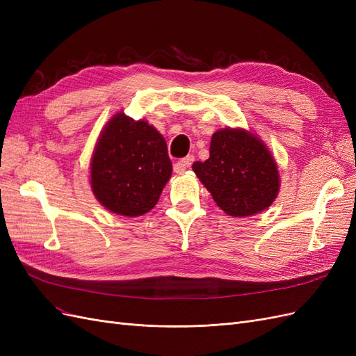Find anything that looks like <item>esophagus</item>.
Masks as SVG:
<instances>
[{
    "mask_svg": "<svg viewBox=\"0 0 356 356\" xmlns=\"http://www.w3.org/2000/svg\"><path fill=\"white\" fill-rule=\"evenodd\" d=\"M193 161H195V156H186L184 159H181L178 163L175 165V172L177 174H182L187 168H190L193 165Z\"/></svg>",
    "mask_w": 356,
    "mask_h": 356,
    "instance_id": "34e87169",
    "label": "esophagus"
}]
</instances>
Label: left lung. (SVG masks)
<instances>
[{
    "mask_svg": "<svg viewBox=\"0 0 356 356\" xmlns=\"http://www.w3.org/2000/svg\"><path fill=\"white\" fill-rule=\"evenodd\" d=\"M193 170L225 213L245 218L266 211L281 187L277 163L258 135L224 127L211 138L209 159Z\"/></svg>",
    "mask_w": 356,
    "mask_h": 356,
    "instance_id": "8db88e82",
    "label": "left lung"
}]
</instances>
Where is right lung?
Segmentation results:
<instances>
[{
	"mask_svg": "<svg viewBox=\"0 0 356 356\" xmlns=\"http://www.w3.org/2000/svg\"><path fill=\"white\" fill-rule=\"evenodd\" d=\"M172 175L165 138L123 111L104 126L90 159V187L105 209L123 217L152 211Z\"/></svg>",
	"mask_w": 356,
	"mask_h": 356,
	"instance_id": "add662e5",
	"label": "right lung"
}]
</instances>
